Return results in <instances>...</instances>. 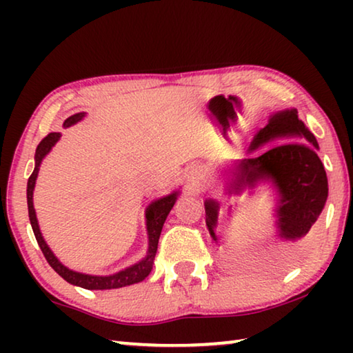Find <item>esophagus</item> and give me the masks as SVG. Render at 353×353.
<instances>
[{
	"instance_id": "esophagus-1",
	"label": "esophagus",
	"mask_w": 353,
	"mask_h": 353,
	"mask_svg": "<svg viewBox=\"0 0 353 353\" xmlns=\"http://www.w3.org/2000/svg\"><path fill=\"white\" fill-rule=\"evenodd\" d=\"M187 182L191 185L193 188H199L201 182H202V171L198 168V166H191L187 172Z\"/></svg>"
}]
</instances>
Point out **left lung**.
<instances>
[{
    "mask_svg": "<svg viewBox=\"0 0 353 353\" xmlns=\"http://www.w3.org/2000/svg\"><path fill=\"white\" fill-rule=\"evenodd\" d=\"M271 143L276 146L238 162V177L229 182L227 193L241 194L244 190L254 191L261 183H270L276 191L277 236L294 243L308 234L324 210L328 196L327 174L318 155L316 137L297 117L296 109L272 113L266 126L250 141L248 154ZM204 205L208 232L218 243L219 204L214 199H205Z\"/></svg>",
    "mask_w": 353,
    "mask_h": 353,
    "instance_id": "left-lung-1",
    "label": "left lung"
}]
</instances>
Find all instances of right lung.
Listing matches in <instances>:
<instances>
[{
	"label": "right lung",
	"mask_w": 353,
	"mask_h": 353,
	"mask_svg": "<svg viewBox=\"0 0 353 353\" xmlns=\"http://www.w3.org/2000/svg\"><path fill=\"white\" fill-rule=\"evenodd\" d=\"M85 117V112H79L71 115L63 121V128H70L73 124L79 123L81 119ZM62 134L61 132H51L48 134L43 140L40 141V145L35 149V166L31 177L28 181V190H26V196H28V212H29V221H31L35 240H37L39 246L43 252L46 261L50 263V266L54 270L59 276H61L63 280H67L68 283L81 286V288L85 290H115V288H123V286H129L134 283H139L141 280H145L149 272L152 270L154 265V259H155V252H157V246H159V238L160 234H162L165 219L168 216L171 208L174 207L177 196L181 191H172L171 194H166L163 198H159L152 201L151 204L146 207L145 210V221H146V232H148V252L145 255V259H141L139 263L135 265L126 268V270H121L115 274H110V276H92V274H82L70 270L65 265H62L59 261L54 252L48 246L43 235H41L40 227H39V221H37V214H35V208H34V188H35V181H37L39 171H40V165L43 162V159L46 157L52 146L61 140Z\"/></svg>",
	"instance_id": "right-lung-1"
}]
</instances>
